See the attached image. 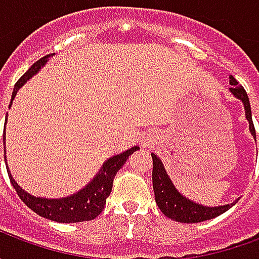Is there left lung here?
I'll use <instances>...</instances> for the list:
<instances>
[{"instance_id":"1","label":"left lung","mask_w":259,"mask_h":259,"mask_svg":"<svg viewBox=\"0 0 259 259\" xmlns=\"http://www.w3.org/2000/svg\"><path fill=\"white\" fill-rule=\"evenodd\" d=\"M230 91L233 93L234 97L240 98L245 108V116L250 123L251 135L255 136V127L252 123V116H251V107L248 96L245 93L244 87L239 85L237 80L234 79L233 76H230ZM152 157V187H154V194H155V201H157L158 208L162 211L165 217L174 219L176 222L183 223H197L202 222V221H208L212 218L219 217L221 213L226 212L233 205H221V206H202L195 204L193 201L187 200L186 197L180 194L179 191L175 189L174 183L170 182L169 176L165 172L161 159L155 155L151 154Z\"/></svg>"}]
</instances>
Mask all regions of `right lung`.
<instances>
[{
  "label": "right lung",
  "instance_id": "obj_1",
  "mask_svg": "<svg viewBox=\"0 0 259 259\" xmlns=\"http://www.w3.org/2000/svg\"><path fill=\"white\" fill-rule=\"evenodd\" d=\"M51 55H46V57L38 59L37 62H34L29 68V70L16 81L11 102L16 96V91L19 90L20 85L25 84L33 74L37 73L38 69L47 62V59ZM9 107H11V104H9ZM4 141H5V133H4ZM136 150H139V147H133V148H130L123 154H119V155L109 158L107 162L104 163L100 174L93 179L90 185L85 186L84 189L80 190L77 194L70 195V197H66V198H59V200H47V198H40V197L36 198L33 195L27 194L15 182L12 175L9 174V169H7V170H8L9 180H11L14 189L16 190V194L19 195L20 200L23 201L31 211L36 212L37 215L61 223L84 222V221L96 219L101 213L104 206L107 204V198L112 191L115 176L118 174L119 169L123 166V163L127 161L129 155H132Z\"/></svg>",
  "mask_w": 259,
  "mask_h": 259
}]
</instances>
